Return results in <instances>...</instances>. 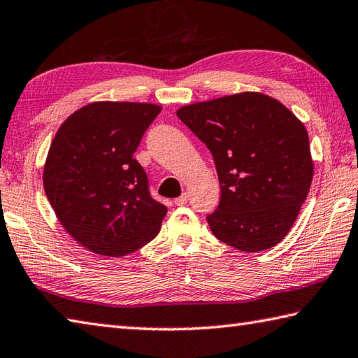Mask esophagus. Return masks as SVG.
<instances>
[{
	"label": "esophagus",
	"instance_id": "34e87169",
	"mask_svg": "<svg viewBox=\"0 0 358 358\" xmlns=\"http://www.w3.org/2000/svg\"><path fill=\"white\" fill-rule=\"evenodd\" d=\"M187 199H189V196H187V194L185 192V194H181L180 197H177L173 200V203L177 205V206H183V205H186L187 203Z\"/></svg>",
	"mask_w": 358,
	"mask_h": 358
}]
</instances>
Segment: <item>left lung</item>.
<instances>
[{"mask_svg":"<svg viewBox=\"0 0 358 358\" xmlns=\"http://www.w3.org/2000/svg\"><path fill=\"white\" fill-rule=\"evenodd\" d=\"M177 115L210 148L216 164L220 201L206 217L213 235L241 252L277 245L313 180L303 123L259 92L192 103Z\"/></svg>","mask_w":358,"mask_h":358,"instance_id":"obj_1","label":"left lung"}]
</instances>
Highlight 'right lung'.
Segmentation results:
<instances>
[{
    "instance_id": "right-lung-1",
    "label": "right lung",
    "mask_w": 358,
    "mask_h": 358,
    "mask_svg": "<svg viewBox=\"0 0 358 358\" xmlns=\"http://www.w3.org/2000/svg\"><path fill=\"white\" fill-rule=\"evenodd\" d=\"M159 105L94 101L57 129L43 166L45 194L69 235L103 257H125L158 235L167 208L152 199L133 153Z\"/></svg>"
}]
</instances>
